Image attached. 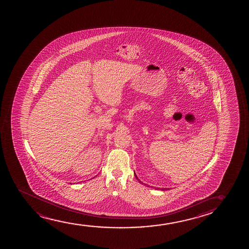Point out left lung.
<instances>
[{
  "instance_id": "1",
  "label": "left lung",
  "mask_w": 249,
  "mask_h": 249,
  "mask_svg": "<svg viewBox=\"0 0 249 249\" xmlns=\"http://www.w3.org/2000/svg\"><path fill=\"white\" fill-rule=\"evenodd\" d=\"M135 177H136V178H137V179H138V180L140 181V183H141V184H143V182H141V181H140V178H138V176H137L136 174H135ZM147 186H149V185H147ZM162 190H165V189H162ZM166 190H167V189H166Z\"/></svg>"
}]
</instances>
